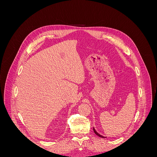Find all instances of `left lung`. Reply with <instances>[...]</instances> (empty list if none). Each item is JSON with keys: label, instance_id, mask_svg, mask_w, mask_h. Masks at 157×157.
Listing matches in <instances>:
<instances>
[{"label": "left lung", "instance_id": "left-lung-1", "mask_svg": "<svg viewBox=\"0 0 157 157\" xmlns=\"http://www.w3.org/2000/svg\"><path fill=\"white\" fill-rule=\"evenodd\" d=\"M93 130H94V133L95 134H96L98 136H99V137H102V138H105V137H104V136H101V134H98V133L96 132V130H95V128L93 127Z\"/></svg>", "mask_w": 157, "mask_h": 157}]
</instances>
